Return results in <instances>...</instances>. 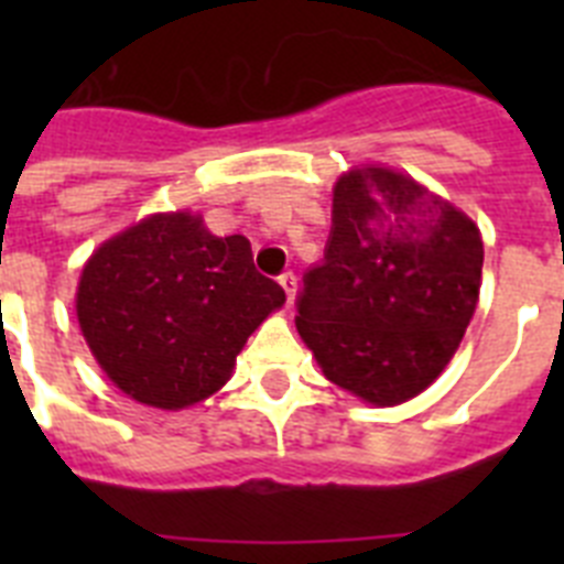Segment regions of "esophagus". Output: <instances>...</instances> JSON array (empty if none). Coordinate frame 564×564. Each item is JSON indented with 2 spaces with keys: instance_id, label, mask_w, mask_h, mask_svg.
<instances>
[{
  "instance_id": "1",
  "label": "esophagus",
  "mask_w": 564,
  "mask_h": 564,
  "mask_svg": "<svg viewBox=\"0 0 564 564\" xmlns=\"http://www.w3.org/2000/svg\"><path fill=\"white\" fill-rule=\"evenodd\" d=\"M279 285H282V291H285L288 305H293V299H296V276H293L291 271H285L282 276H279Z\"/></svg>"
}]
</instances>
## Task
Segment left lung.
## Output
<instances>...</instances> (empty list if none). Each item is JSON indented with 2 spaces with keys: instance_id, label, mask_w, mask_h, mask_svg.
<instances>
[{
  "instance_id": "8db88e82",
  "label": "left lung",
  "mask_w": 564,
  "mask_h": 564,
  "mask_svg": "<svg viewBox=\"0 0 564 564\" xmlns=\"http://www.w3.org/2000/svg\"><path fill=\"white\" fill-rule=\"evenodd\" d=\"M477 223L410 174L361 163L333 186L325 262L305 276L296 330L327 381L398 406L437 381L475 316Z\"/></svg>"
}]
</instances>
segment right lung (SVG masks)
Returning <instances> with one entry per match:
<instances>
[{"label": "right lung", "instance_id": "add662e5", "mask_svg": "<svg viewBox=\"0 0 564 564\" xmlns=\"http://www.w3.org/2000/svg\"><path fill=\"white\" fill-rule=\"evenodd\" d=\"M285 305L242 234L200 214H149L89 253L76 316L104 376L132 401L177 412L226 387L248 336Z\"/></svg>", "mask_w": 564, "mask_h": 564}]
</instances>
